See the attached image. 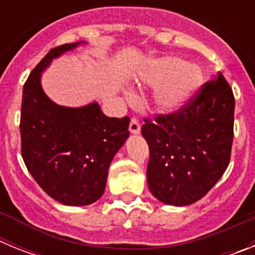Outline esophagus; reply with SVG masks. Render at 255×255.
<instances>
[{
  "instance_id": "1",
  "label": "esophagus",
  "mask_w": 255,
  "mask_h": 255,
  "mask_svg": "<svg viewBox=\"0 0 255 255\" xmlns=\"http://www.w3.org/2000/svg\"><path fill=\"white\" fill-rule=\"evenodd\" d=\"M129 129L130 132H132V134H139V131H140V124H139L138 119L132 117L131 120H130Z\"/></svg>"
}]
</instances>
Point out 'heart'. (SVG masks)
<instances>
[{"label":"heart","instance_id":"heart-1","mask_svg":"<svg viewBox=\"0 0 255 255\" xmlns=\"http://www.w3.org/2000/svg\"><path fill=\"white\" fill-rule=\"evenodd\" d=\"M150 85H159L154 102L162 111H175L185 105L199 88L202 76L185 61L167 57L154 61L140 75Z\"/></svg>","mask_w":255,"mask_h":255}]
</instances>
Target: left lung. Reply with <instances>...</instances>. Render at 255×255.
I'll return each instance as SVG.
<instances>
[{
	"label": "left lung",
	"mask_w": 255,
	"mask_h": 255,
	"mask_svg": "<svg viewBox=\"0 0 255 255\" xmlns=\"http://www.w3.org/2000/svg\"><path fill=\"white\" fill-rule=\"evenodd\" d=\"M234 111L233 89L218 73L176 111L144 120L148 188L157 199L188 206L216 185L231 158Z\"/></svg>",
	"instance_id": "left-lung-1"
}]
</instances>
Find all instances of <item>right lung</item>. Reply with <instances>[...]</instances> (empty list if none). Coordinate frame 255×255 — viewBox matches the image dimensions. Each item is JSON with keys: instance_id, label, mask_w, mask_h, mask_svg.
<instances>
[{"instance_id": "1", "label": "right lung", "mask_w": 255, "mask_h": 255, "mask_svg": "<svg viewBox=\"0 0 255 255\" xmlns=\"http://www.w3.org/2000/svg\"><path fill=\"white\" fill-rule=\"evenodd\" d=\"M78 43L55 47L40 60L22 89L21 155L38 185L66 206H88L105 193L108 166L129 136V116L108 117L98 103L61 107L40 87L52 58Z\"/></svg>"}]
</instances>
